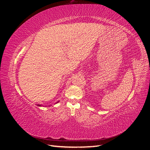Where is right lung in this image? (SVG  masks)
I'll list each match as a JSON object with an SVG mask.
<instances>
[{"instance_id":"1","label":"right lung","mask_w":150,"mask_h":150,"mask_svg":"<svg viewBox=\"0 0 150 150\" xmlns=\"http://www.w3.org/2000/svg\"><path fill=\"white\" fill-rule=\"evenodd\" d=\"M59 103V101H58L56 103ZM56 103H55V104H56ZM38 106H42L41 105H40V104H38ZM51 106V105H49V106Z\"/></svg>"}]
</instances>
